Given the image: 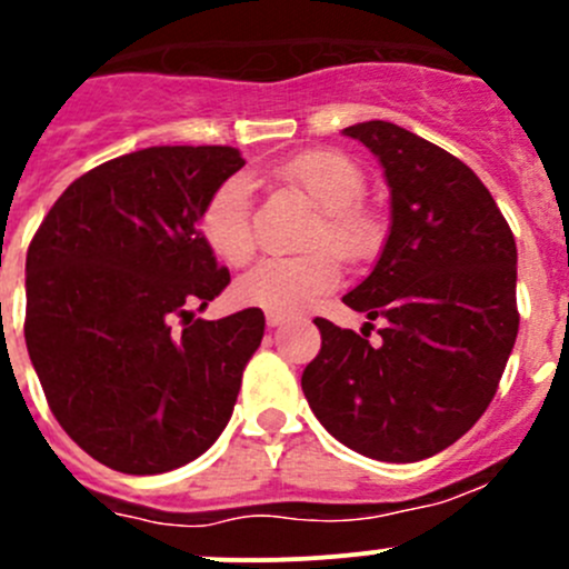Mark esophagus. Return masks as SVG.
Listing matches in <instances>:
<instances>
[{
  "mask_svg": "<svg viewBox=\"0 0 569 569\" xmlns=\"http://www.w3.org/2000/svg\"><path fill=\"white\" fill-rule=\"evenodd\" d=\"M289 322V317L286 313H278V311H267V325L269 328H278V325Z\"/></svg>",
  "mask_w": 569,
  "mask_h": 569,
  "instance_id": "esophagus-1",
  "label": "esophagus"
}]
</instances>
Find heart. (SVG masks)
Listing matches in <instances>:
<instances>
[{
    "label": "heart",
    "mask_w": 569,
    "mask_h": 569,
    "mask_svg": "<svg viewBox=\"0 0 569 569\" xmlns=\"http://www.w3.org/2000/svg\"><path fill=\"white\" fill-rule=\"evenodd\" d=\"M272 174L300 189L319 219L311 224L308 247L317 250L297 258H269L252 267L236 283L241 302L269 308L278 313H295L328 295L339 283V258L363 261L378 244V219L363 202L367 189L363 172L356 161L336 150H306L286 158ZM200 233L208 250L228 267H244L256 252V230L250 211V180L230 174L211 191L200 211Z\"/></svg>",
    "instance_id": "heart-1"
}]
</instances>
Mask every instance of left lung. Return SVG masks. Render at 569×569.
<instances>
[{"instance_id":"left-lung-1","label":"left lung","mask_w":569,"mask_h":569,"mask_svg":"<svg viewBox=\"0 0 569 569\" xmlns=\"http://www.w3.org/2000/svg\"><path fill=\"white\" fill-rule=\"evenodd\" d=\"M380 158L391 230L345 306L386 319L380 345L317 317L302 391L319 422L378 461L428 459L481 419L515 347L517 244L478 174L391 121L347 127ZM372 328V322H367Z\"/></svg>"}]
</instances>
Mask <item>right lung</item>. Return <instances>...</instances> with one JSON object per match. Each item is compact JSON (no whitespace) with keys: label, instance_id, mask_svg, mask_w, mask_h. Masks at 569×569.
<instances>
[{"label":"right lung","instance_id":"right-lung-1","mask_svg":"<svg viewBox=\"0 0 569 569\" xmlns=\"http://www.w3.org/2000/svg\"><path fill=\"white\" fill-rule=\"evenodd\" d=\"M236 147H150L58 197L27 250L24 339L49 408L91 459L156 476L224 431L263 311L194 319L230 283L200 211Z\"/></svg>","mask_w":569,"mask_h":569}]
</instances>
